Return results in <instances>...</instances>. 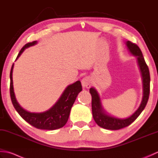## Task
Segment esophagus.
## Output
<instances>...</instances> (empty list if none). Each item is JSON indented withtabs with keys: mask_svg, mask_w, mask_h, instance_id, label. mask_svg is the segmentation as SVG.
I'll list each match as a JSON object with an SVG mask.
<instances>
[{
	"mask_svg": "<svg viewBox=\"0 0 158 158\" xmlns=\"http://www.w3.org/2000/svg\"><path fill=\"white\" fill-rule=\"evenodd\" d=\"M81 83L83 87L86 88H90V86L92 85V80L89 77H85L84 78L82 79Z\"/></svg>",
	"mask_w": 158,
	"mask_h": 158,
	"instance_id": "1",
	"label": "esophagus"
}]
</instances>
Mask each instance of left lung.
<instances>
[{
    "label": "left lung",
    "instance_id": "8db88e82",
    "mask_svg": "<svg viewBox=\"0 0 158 158\" xmlns=\"http://www.w3.org/2000/svg\"><path fill=\"white\" fill-rule=\"evenodd\" d=\"M126 44L130 52L132 55L137 57L139 68L141 72L143 83V97L140 105L136 111L130 117L126 119L116 118L108 115L105 110L103 109L100 102V97L96 90L91 88L89 89V92L92 95V109L94 119L98 125L107 130H116L123 128L126 126L130 125L142 113L148 101L149 92H150V75L148 66L143 58L141 50L139 46L135 43H133L127 41Z\"/></svg>",
    "mask_w": 158,
    "mask_h": 158
}]
</instances>
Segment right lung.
<instances>
[{"label": "right lung", "mask_w": 158, "mask_h": 158, "mask_svg": "<svg viewBox=\"0 0 158 158\" xmlns=\"http://www.w3.org/2000/svg\"><path fill=\"white\" fill-rule=\"evenodd\" d=\"M37 41L28 43L20 50L16 60L18 59L26 48L35 45ZM13 64L10 72V96L14 108L19 115L26 122L38 129L53 130L62 127L69 119L70 109L75 102L78 94L82 90L81 83L80 81L69 85L65 89L59 100L51 109L43 113H31L23 109L17 102L13 86Z\"/></svg>", "instance_id": "1"}]
</instances>
